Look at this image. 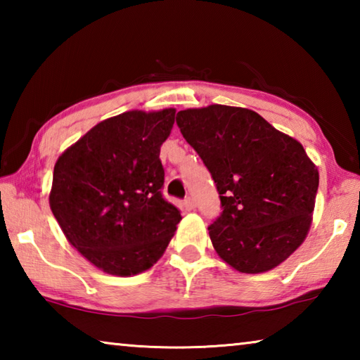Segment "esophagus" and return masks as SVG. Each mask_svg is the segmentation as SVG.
Wrapping results in <instances>:
<instances>
[{"mask_svg":"<svg viewBox=\"0 0 360 360\" xmlns=\"http://www.w3.org/2000/svg\"><path fill=\"white\" fill-rule=\"evenodd\" d=\"M182 206H184V210L192 211V210H195V206H197V203H195L193 197H187V198L184 200V203H182Z\"/></svg>","mask_w":360,"mask_h":360,"instance_id":"obj_1","label":"esophagus"}]
</instances>
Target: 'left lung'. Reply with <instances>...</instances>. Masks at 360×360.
Instances as JSON below:
<instances>
[{
	"label": "left lung",
	"mask_w": 360,
	"mask_h": 360,
	"mask_svg": "<svg viewBox=\"0 0 360 360\" xmlns=\"http://www.w3.org/2000/svg\"><path fill=\"white\" fill-rule=\"evenodd\" d=\"M216 182L222 212L210 230L219 257L264 273L307 238L319 173L297 139L246 108L211 105L176 115Z\"/></svg>",
	"instance_id": "8db88e82"
}]
</instances>
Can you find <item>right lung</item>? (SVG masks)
<instances>
[{
  "mask_svg": "<svg viewBox=\"0 0 360 360\" xmlns=\"http://www.w3.org/2000/svg\"><path fill=\"white\" fill-rule=\"evenodd\" d=\"M176 109L106 119L66 149L53 168L51 210L68 241L115 276L146 271L165 252L181 211L162 195L160 146Z\"/></svg>",
  "mask_w": 360,
  "mask_h": 360,
  "instance_id": "add662e5",
  "label": "right lung"
}]
</instances>
